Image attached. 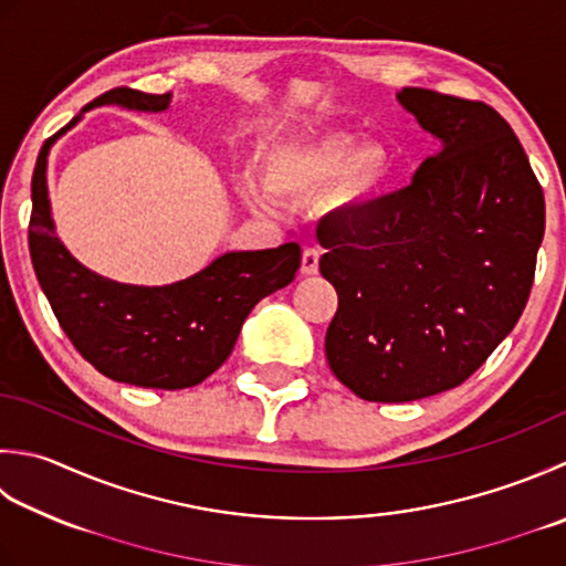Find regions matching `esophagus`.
<instances>
[{
	"label": "esophagus",
	"mask_w": 566,
	"mask_h": 566,
	"mask_svg": "<svg viewBox=\"0 0 566 566\" xmlns=\"http://www.w3.org/2000/svg\"><path fill=\"white\" fill-rule=\"evenodd\" d=\"M318 258H321L318 250H304V254H302V274H306V276L316 274L318 272Z\"/></svg>",
	"instance_id": "obj_1"
}]
</instances>
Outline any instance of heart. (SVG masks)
<instances>
[{
  "instance_id": "b5f03b06",
  "label": "heart",
  "mask_w": 566,
  "mask_h": 566,
  "mask_svg": "<svg viewBox=\"0 0 566 566\" xmlns=\"http://www.w3.org/2000/svg\"><path fill=\"white\" fill-rule=\"evenodd\" d=\"M392 161L380 142L328 132V135L276 142L260 157V179H242L238 191L254 213H274L280 201H306L328 193V208L356 213L378 196L390 179Z\"/></svg>"
}]
</instances>
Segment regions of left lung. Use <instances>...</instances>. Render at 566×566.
Listing matches in <instances>:
<instances>
[{
  "label": "left lung",
  "instance_id": "left-lung-1",
  "mask_svg": "<svg viewBox=\"0 0 566 566\" xmlns=\"http://www.w3.org/2000/svg\"><path fill=\"white\" fill-rule=\"evenodd\" d=\"M397 103L441 149L402 191L316 230L338 294L326 358L368 402L422 400L479 370L523 314L545 235V196L493 107L424 87Z\"/></svg>",
  "mask_w": 566,
  "mask_h": 566
}]
</instances>
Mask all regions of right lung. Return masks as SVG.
Segmentation results:
<instances>
[{
	"instance_id": "add662e5",
	"label": "right lung",
	"mask_w": 566,
	"mask_h": 566,
	"mask_svg": "<svg viewBox=\"0 0 566 566\" xmlns=\"http://www.w3.org/2000/svg\"><path fill=\"white\" fill-rule=\"evenodd\" d=\"M169 103L171 93L115 87L83 113L99 105L161 113ZM83 113L39 151L29 223L33 272L65 336L95 370L151 390L193 387L228 360L254 304L294 280L302 250L286 242L272 250L226 252L188 280L164 286L122 284L87 270L55 235L46 186L49 151Z\"/></svg>"
}]
</instances>
